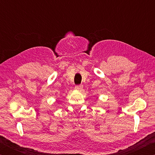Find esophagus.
Masks as SVG:
<instances>
[{"instance_id": "esophagus-1", "label": "esophagus", "mask_w": 155, "mask_h": 155, "mask_svg": "<svg viewBox=\"0 0 155 155\" xmlns=\"http://www.w3.org/2000/svg\"><path fill=\"white\" fill-rule=\"evenodd\" d=\"M75 89L77 90H81L83 89V85H77L75 87Z\"/></svg>"}]
</instances>
